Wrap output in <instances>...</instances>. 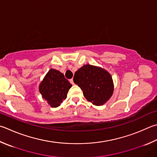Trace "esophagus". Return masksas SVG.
I'll return each mask as SVG.
<instances>
[{"mask_svg":"<svg viewBox=\"0 0 157 157\" xmlns=\"http://www.w3.org/2000/svg\"><path fill=\"white\" fill-rule=\"evenodd\" d=\"M69 82H70V83L71 84H74V82H73V79H69Z\"/></svg>","mask_w":157,"mask_h":157,"instance_id":"esophagus-1","label":"esophagus"}]
</instances>
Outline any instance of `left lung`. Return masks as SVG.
Wrapping results in <instances>:
<instances>
[{
    "label": "left lung",
    "instance_id": "1",
    "mask_svg": "<svg viewBox=\"0 0 157 157\" xmlns=\"http://www.w3.org/2000/svg\"><path fill=\"white\" fill-rule=\"evenodd\" d=\"M73 82L83 90L87 100L96 106L105 104L113 95L112 77L101 68L84 65L75 72Z\"/></svg>",
    "mask_w": 157,
    "mask_h": 157
}]
</instances>
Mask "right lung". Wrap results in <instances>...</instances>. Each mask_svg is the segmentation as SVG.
Returning <instances> with one entry per match:
<instances>
[{
  "label": "right lung",
  "mask_w": 157,
  "mask_h": 157,
  "mask_svg": "<svg viewBox=\"0 0 157 157\" xmlns=\"http://www.w3.org/2000/svg\"><path fill=\"white\" fill-rule=\"evenodd\" d=\"M71 86L63 74L51 69L40 84L39 90L51 107H58L67 98Z\"/></svg>",
  "instance_id": "add662e5"
}]
</instances>
